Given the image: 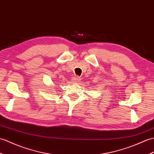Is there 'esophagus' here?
<instances>
[{
  "mask_svg": "<svg viewBox=\"0 0 154 154\" xmlns=\"http://www.w3.org/2000/svg\"><path fill=\"white\" fill-rule=\"evenodd\" d=\"M79 80H81L80 77H78V76H75V77L73 78V82L74 83H79V81H80Z\"/></svg>",
  "mask_w": 154,
  "mask_h": 154,
  "instance_id": "1",
  "label": "esophagus"
}]
</instances>
